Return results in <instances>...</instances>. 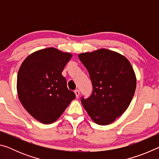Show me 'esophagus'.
<instances>
[{
	"mask_svg": "<svg viewBox=\"0 0 159 159\" xmlns=\"http://www.w3.org/2000/svg\"><path fill=\"white\" fill-rule=\"evenodd\" d=\"M74 93H75V95H76V98H79V95H80V91L79 90H74Z\"/></svg>",
	"mask_w": 159,
	"mask_h": 159,
	"instance_id": "1",
	"label": "esophagus"
}]
</instances>
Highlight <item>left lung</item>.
<instances>
[{
    "mask_svg": "<svg viewBox=\"0 0 159 159\" xmlns=\"http://www.w3.org/2000/svg\"><path fill=\"white\" fill-rule=\"evenodd\" d=\"M79 58L87 69L93 83L89 98H80L88 115L99 125H108L120 116L133 98L136 76L124 56L100 49L80 54Z\"/></svg>",
    "mask_w": 159,
    "mask_h": 159,
    "instance_id": "obj_1",
    "label": "left lung"
}]
</instances>
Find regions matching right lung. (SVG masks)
I'll use <instances>...</instances> for the list:
<instances>
[{"label": "right lung", "mask_w": 159, "mask_h": 159, "mask_svg": "<svg viewBox=\"0 0 159 159\" xmlns=\"http://www.w3.org/2000/svg\"><path fill=\"white\" fill-rule=\"evenodd\" d=\"M71 57V54L55 48H45L29 55L19 69V99L26 111L40 122H55L76 98L61 75Z\"/></svg>", "instance_id": "right-lung-1"}]
</instances>
